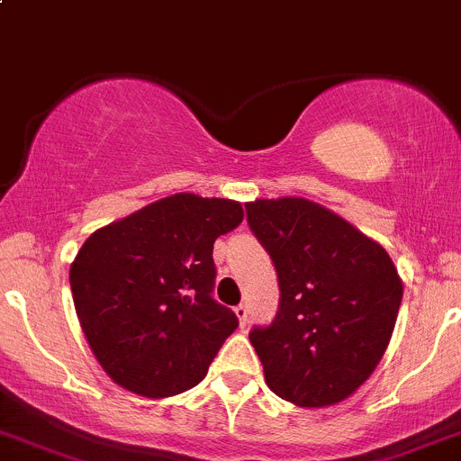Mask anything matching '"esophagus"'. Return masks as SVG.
Here are the masks:
<instances>
[{
  "mask_svg": "<svg viewBox=\"0 0 461 461\" xmlns=\"http://www.w3.org/2000/svg\"><path fill=\"white\" fill-rule=\"evenodd\" d=\"M235 315H237V320H240L241 329H246V321H249V306H246V303L235 306Z\"/></svg>",
  "mask_w": 461,
  "mask_h": 461,
  "instance_id": "34e87169",
  "label": "esophagus"
}]
</instances>
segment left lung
Returning a JSON list of instances; mask_svg holds the SVG:
<instances>
[{"instance_id": "obj_1", "label": "left lung", "mask_w": 461, "mask_h": 461, "mask_svg": "<svg viewBox=\"0 0 461 461\" xmlns=\"http://www.w3.org/2000/svg\"><path fill=\"white\" fill-rule=\"evenodd\" d=\"M246 215L282 291L273 324L249 335L266 384L300 408L348 400L395 329L404 284L391 255L311 199H255Z\"/></svg>"}]
</instances>
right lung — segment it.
<instances>
[{
	"label": "right lung",
	"instance_id": "right-lung-1",
	"mask_svg": "<svg viewBox=\"0 0 461 461\" xmlns=\"http://www.w3.org/2000/svg\"><path fill=\"white\" fill-rule=\"evenodd\" d=\"M235 199L177 193L95 230L70 264L90 350L117 386L161 400L197 386L237 329L211 297L212 244L241 224Z\"/></svg>",
	"mask_w": 461,
	"mask_h": 461
}]
</instances>
